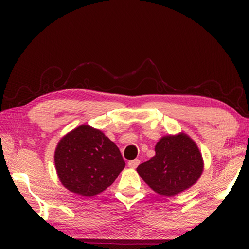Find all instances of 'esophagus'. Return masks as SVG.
Returning <instances> with one entry per match:
<instances>
[{"instance_id":"34e87169","label":"esophagus","mask_w":249,"mask_h":249,"mask_svg":"<svg viewBox=\"0 0 249 249\" xmlns=\"http://www.w3.org/2000/svg\"><path fill=\"white\" fill-rule=\"evenodd\" d=\"M139 163H140V160H129V161H128V167H129V168H133V169H135V168L138 167Z\"/></svg>"}]
</instances>
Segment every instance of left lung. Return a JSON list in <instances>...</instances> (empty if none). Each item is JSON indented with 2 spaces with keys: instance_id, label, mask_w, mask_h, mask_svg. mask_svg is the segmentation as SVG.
Returning <instances> with one entry per match:
<instances>
[{
  "instance_id": "left-lung-1",
  "label": "left lung",
  "mask_w": 249,
  "mask_h": 249,
  "mask_svg": "<svg viewBox=\"0 0 249 249\" xmlns=\"http://www.w3.org/2000/svg\"><path fill=\"white\" fill-rule=\"evenodd\" d=\"M155 156L137 168L149 186L163 196H174L189 188L203 171L198 146L185 134L166 136L155 146Z\"/></svg>"
}]
</instances>
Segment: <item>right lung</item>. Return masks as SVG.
<instances>
[{
  "label": "right lung",
  "instance_id": "right-lung-1",
  "mask_svg": "<svg viewBox=\"0 0 249 249\" xmlns=\"http://www.w3.org/2000/svg\"><path fill=\"white\" fill-rule=\"evenodd\" d=\"M54 161L62 184L86 197L104 192L125 167L119 147L88 125L79 126L60 141Z\"/></svg>",
  "mask_w": 249,
  "mask_h": 249
}]
</instances>
